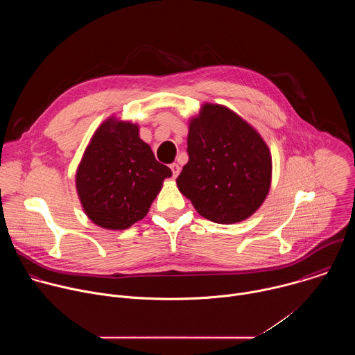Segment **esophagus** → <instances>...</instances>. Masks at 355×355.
Here are the masks:
<instances>
[{
    "label": "esophagus",
    "instance_id": "obj_1",
    "mask_svg": "<svg viewBox=\"0 0 355 355\" xmlns=\"http://www.w3.org/2000/svg\"><path fill=\"white\" fill-rule=\"evenodd\" d=\"M170 168H171V171H173V177L177 178L178 174H180V171H181V167H180L177 163H173V164L170 166Z\"/></svg>",
    "mask_w": 355,
    "mask_h": 355
}]
</instances>
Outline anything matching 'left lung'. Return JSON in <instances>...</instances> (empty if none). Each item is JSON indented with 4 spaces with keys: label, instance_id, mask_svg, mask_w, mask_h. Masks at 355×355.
I'll use <instances>...</instances> for the list:
<instances>
[{
    "label": "left lung",
    "instance_id": "8db88e82",
    "mask_svg": "<svg viewBox=\"0 0 355 355\" xmlns=\"http://www.w3.org/2000/svg\"><path fill=\"white\" fill-rule=\"evenodd\" d=\"M188 163L177 178L196 212L230 225L254 214L271 185V155L263 137L222 105L205 104L189 122Z\"/></svg>",
    "mask_w": 355,
    "mask_h": 355
}]
</instances>
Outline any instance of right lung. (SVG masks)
Instances as JSON below:
<instances>
[{"instance_id": "obj_1", "label": "right lung", "mask_w": 355, "mask_h": 355, "mask_svg": "<svg viewBox=\"0 0 355 355\" xmlns=\"http://www.w3.org/2000/svg\"><path fill=\"white\" fill-rule=\"evenodd\" d=\"M171 170L159 163L130 122L107 119L94 133L76 175L85 215L99 227L123 230L143 219Z\"/></svg>"}]
</instances>
